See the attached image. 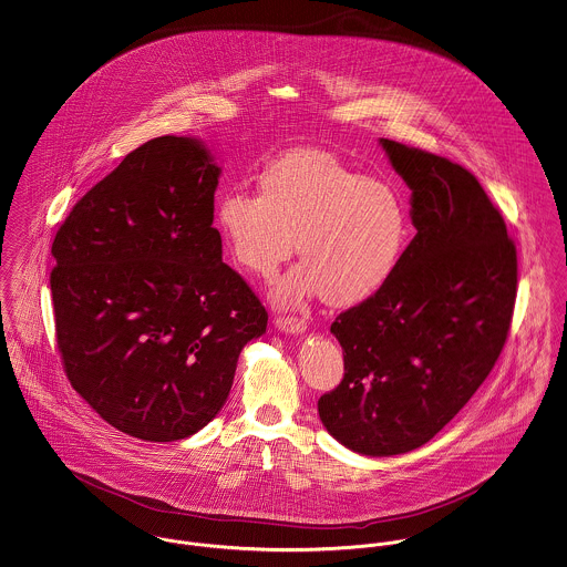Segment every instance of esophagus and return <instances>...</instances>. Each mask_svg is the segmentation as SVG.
Returning <instances> with one entry per match:
<instances>
[{
    "instance_id": "34e87169",
    "label": "esophagus",
    "mask_w": 567,
    "mask_h": 567,
    "mask_svg": "<svg viewBox=\"0 0 567 567\" xmlns=\"http://www.w3.org/2000/svg\"><path fill=\"white\" fill-rule=\"evenodd\" d=\"M276 328L285 334H302L306 330V321L298 317H276Z\"/></svg>"
}]
</instances>
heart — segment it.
<instances>
[{
    "mask_svg": "<svg viewBox=\"0 0 567 567\" xmlns=\"http://www.w3.org/2000/svg\"><path fill=\"white\" fill-rule=\"evenodd\" d=\"M214 219L248 276L274 278L298 250L302 262L274 289L278 306L321 293L328 305H362L391 282L408 241V214L391 185L315 148L269 162L257 196L224 194Z\"/></svg>",
    "mask_w": 567,
    "mask_h": 567,
    "instance_id": "b5f03b06",
    "label": "heart"
}]
</instances>
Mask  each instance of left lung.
I'll list each match as a JSON object with an SVG mask.
<instances>
[{
  "instance_id": "left-lung-1",
  "label": "left lung",
  "mask_w": 567,
  "mask_h": 567,
  "mask_svg": "<svg viewBox=\"0 0 567 567\" xmlns=\"http://www.w3.org/2000/svg\"><path fill=\"white\" fill-rule=\"evenodd\" d=\"M412 189L414 239L391 282L337 317L346 360L319 419L371 457L414 451L468 403L507 341L516 246L477 176L440 155L380 137Z\"/></svg>"
}]
</instances>
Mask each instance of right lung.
I'll list each match as a JSON object with an SVG mask.
<instances>
[{
    "label": "right lung",
    "instance_id": "add662e5",
    "mask_svg": "<svg viewBox=\"0 0 567 567\" xmlns=\"http://www.w3.org/2000/svg\"><path fill=\"white\" fill-rule=\"evenodd\" d=\"M219 173L196 137L148 140L55 233L49 282L66 378L123 434L200 432L267 328L255 291L221 261Z\"/></svg>",
    "mask_w": 567,
    "mask_h": 567
}]
</instances>
